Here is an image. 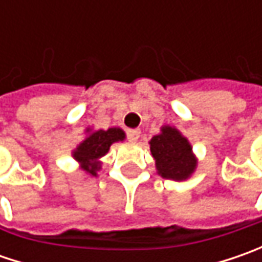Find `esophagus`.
Wrapping results in <instances>:
<instances>
[{"label": "esophagus", "instance_id": "34e87169", "mask_svg": "<svg viewBox=\"0 0 262 262\" xmlns=\"http://www.w3.org/2000/svg\"><path fill=\"white\" fill-rule=\"evenodd\" d=\"M126 136H128V140L131 143H137L138 138H140V129H128Z\"/></svg>", "mask_w": 262, "mask_h": 262}]
</instances>
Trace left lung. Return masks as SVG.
I'll list each match as a JSON object with an SVG mask.
<instances>
[{
  "mask_svg": "<svg viewBox=\"0 0 262 262\" xmlns=\"http://www.w3.org/2000/svg\"><path fill=\"white\" fill-rule=\"evenodd\" d=\"M148 144L157 173L162 178L179 182L194 175L198 159L189 140L176 126L163 125Z\"/></svg>",
  "mask_w": 262,
  "mask_h": 262,
  "instance_id": "8db88e82",
  "label": "left lung"
}]
</instances>
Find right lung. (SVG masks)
Wrapping results in <instances>:
<instances>
[{
  "label": "right lung",
  "mask_w": 262,
  "mask_h": 262,
  "mask_svg": "<svg viewBox=\"0 0 262 262\" xmlns=\"http://www.w3.org/2000/svg\"><path fill=\"white\" fill-rule=\"evenodd\" d=\"M125 131L119 126H111L107 129L86 128V137L71 151V156L80 163V170L89 176H97L102 169V157L109 151L111 146L125 140Z\"/></svg>",
  "instance_id": "add662e5"
}]
</instances>
